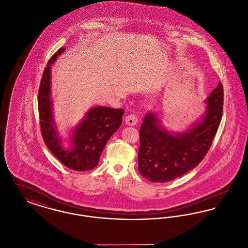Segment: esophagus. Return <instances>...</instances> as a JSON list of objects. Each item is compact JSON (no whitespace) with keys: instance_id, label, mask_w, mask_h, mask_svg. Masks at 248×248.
<instances>
[{"instance_id":"obj_1","label":"esophagus","mask_w":248,"mask_h":248,"mask_svg":"<svg viewBox=\"0 0 248 248\" xmlns=\"http://www.w3.org/2000/svg\"><path fill=\"white\" fill-rule=\"evenodd\" d=\"M125 123L128 125H136L138 124V117L136 114H129L125 117Z\"/></svg>"}]
</instances>
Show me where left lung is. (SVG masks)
<instances>
[{"label":"left lung","instance_id":"8db88e82","mask_svg":"<svg viewBox=\"0 0 248 248\" xmlns=\"http://www.w3.org/2000/svg\"><path fill=\"white\" fill-rule=\"evenodd\" d=\"M206 110L190 129L171 133L148 112L140 130L139 171L152 182H168L200 164L209 151L223 111V86L219 82L206 98Z\"/></svg>","mask_w":248,"mask_h":248}]
</instances>
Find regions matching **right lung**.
Masks as SVG:
<instances>
[{"instance_id": "obj_1", "label": "right lung", "mask_w": 248, "mask_h": 248, "mask_svg": "<svg viewBox=\"0 0 248 248\" xmlns=\"http://www.w3.org/2000/svg\"><path fill=\"white\" fill-rule=\"evenodd\" d=\"M65 51L59 48L49 59L38 93L41 133L51 153L63 165L75 171H88L98 165L99 157L109 138L121 126L124 110L104 106L90 108L74 128L68 148L63 146L53 116L51 100V65Z\"/></svg>"}]
</instances>
